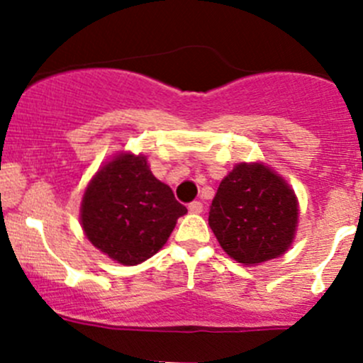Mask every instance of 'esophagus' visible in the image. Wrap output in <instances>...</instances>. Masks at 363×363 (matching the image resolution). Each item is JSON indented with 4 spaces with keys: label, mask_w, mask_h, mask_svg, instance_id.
<instances>
[{
    "label": "esophagus",
    "mask_w": 363,
    "mask_h": 363,
    "mask_svg": "<svg viewBox=\"0 0 363 363\" xmlns=\"http://www.w3.org/2000/svg\"><path fill=\"white\" fill-rule=\"evenodd\" d=\"M188 208H189V212H191V214H200V212L203 211V203L199 202V200H195V202H191L188 205Z\"/></svg>",
    "instance_id": "esophagus-1"
}]
</instances>
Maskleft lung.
<instances>
[{"label": "left lung", "mask_w": 363, "mask_h": 363, "mask_svg": "<svg viewBox=\"0 0 363 363\" xmlns=\"http://www.w3.org/2000/svg\"><path fill=\"white\" fill-rule=\"evenodd\" d=\"M298 205L290 186L262 163H240L219 184L208 225L221 247L244 265L277 258L294 240Z\"/></svg>", "instance_id": "obj_1"}]
</instances>
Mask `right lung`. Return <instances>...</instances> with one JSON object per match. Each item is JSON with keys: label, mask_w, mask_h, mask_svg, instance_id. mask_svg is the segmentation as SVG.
I'll list each match as a JSON object with an SVG mask.
<instances>
[{"label": "right lung", "mask_w": 363, "mask_h": 363, "mask_svg": "<svg viewBox=\"0 0 363 363\" xmlns=\"http://www.w3.org/2000/svg\"><path fill=\"white\" fill-rule=\"evenodd\" d=\"M87 239L123 265L156 255L188 208L149 170L145 156L121 155L98 170L80 208Z\"/></svg>", "instance_id": "1"}]
</instances>
